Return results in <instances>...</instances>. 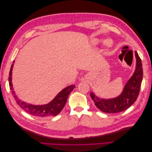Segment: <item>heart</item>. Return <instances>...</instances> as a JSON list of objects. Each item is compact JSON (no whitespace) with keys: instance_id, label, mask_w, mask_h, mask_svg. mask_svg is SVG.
<instances>
[{"instance_id":"heart-1","label":"heart","mask_w":152,"mask_h":152,"mask_svg":"<svg viewBox=\"0 0 152 152\" xmlns=\"http://www.w3.org/2000/svg\"><path fill=\"white\" fill-rule=\"evenodd\" d=\"M98 42H98V40H95V41H94V44H98ZM104 43H105V45H107V46H108V47L111 46V45H112V42H110V41H109V40H107Z\"/></svg>"}]
</instances>
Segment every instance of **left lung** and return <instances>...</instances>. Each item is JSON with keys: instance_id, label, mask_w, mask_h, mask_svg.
<instances>
[{"instance_id": "obj_1", "label": "left lung", "mask_w": 152, "mask_h": 152, "mask_svg": "<svg viewBox=\"0 0 152 152\" xmlns=\"http://www.w3.org/2000/svg\"><path fill=\"white\" fill-rule=\"evenodd\" d=\"M136 65L135 71L124 86L121 94L116 98L104 99L96 96L93 92L90 93L96 107L104 113H118L124 111L134 103L139 95L142 79V68L141 59L135 51Z\"/></svg>"}]
</instances>
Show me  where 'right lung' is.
<instances>
[{
    "label": "right lung",
    "instance_id": "right-lung-1",
    "mask_svg": "<svg viewBox=\"0 0 152 152\" xmlns=\"http://www.w3.org/2000/svg\"><path fill=\"white\" fill-rule=\"evenodd\" d=\"M13 61L11 70L10 72V77H9V82H10V89L12 93L14 98H15L17 104L24 110L25 112L28 113L31 115L39 117H45L50 116H56L58 113L61 112L63 108L65 107L66 103V101L69 94L75 88V85L69 86L65 88H64L62 91L56 96L51 102H50L48 104H41V105H35L30 103H26V102H22L21 100L18 99L17 96L16 95L15 91H14L12 84V71L14 65Z\"/></svg>",
    "mask_w": 152,
    "mask_h": 152
}]
</instances>
